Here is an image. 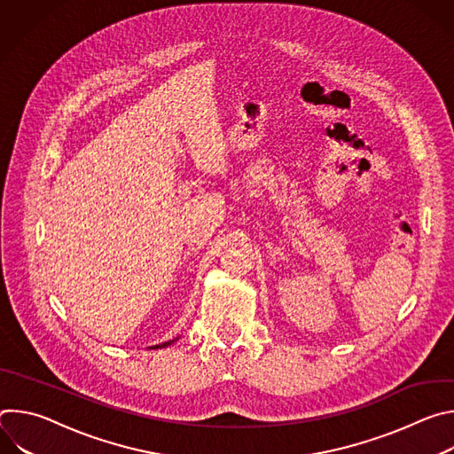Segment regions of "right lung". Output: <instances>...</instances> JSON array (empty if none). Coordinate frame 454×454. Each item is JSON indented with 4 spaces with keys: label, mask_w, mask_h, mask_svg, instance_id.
Listing matches in <instances>:
<instances>
[{
    "label": "right lung",
    "mask_w": 454,
    "mask_h": 454,
    "mask_svg": "<svg viewBox=\"0 0 454 454\" xmlns=\"http://www.w3.org/2000/svg\"><path fill=\"white\" fill-rule=\"evenodd\" d=\"M177 340H179V338H174V340H170V341H165V343H161V345H154V347H149V348H154V350H156V348H165V347L172 345V343L177 341Z\"/></svg>",
    "instance_id": "add662e5"
}]
</instances>
